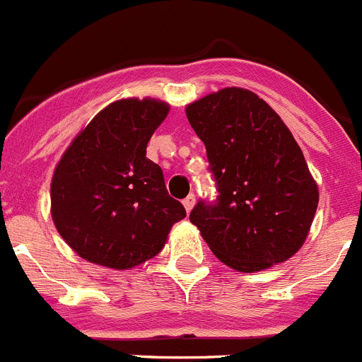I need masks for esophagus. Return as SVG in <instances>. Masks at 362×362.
I'll return each instance as SVG.
<instances>
[{
    "label": "esophagus",
    "instance_id": "obj_1",
    "mask_svg": "<svg viewBox=\"0 0 362 362\" xmlns=\"http://www.w3.org/2000/svg\"><path fill=\"white\" fill-rule=\"evenodd\" d=\"M182 204H184L185 211L191 212V211H192V207H194V204H197V197H194V194H189V197L185 198V200L182 202Z\"/></svg>",
    "mask_w": 362,
    "mask_h": 362
}]
</instances>
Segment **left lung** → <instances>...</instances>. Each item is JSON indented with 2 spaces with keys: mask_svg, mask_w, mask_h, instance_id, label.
Listing matches in <instances>:
<instances>
[{
  "mask_svg": "<svg viewBox=\"0 0 362 362\" xmlns=\"http://www.w3.org/2000/svg\"><path fill=\"white\" fill-rule=\"evenodd\" d=\"M185 114L204 141L219 192L189 216L212 253L243 273L293 257L316 214L318 185L289 128L264 100L239 87L209 94Z\"/></svg>",
  "mask_w": 362,
  "mask_h": 362,
  "instance_id": "8db88e82",
  "label": "left lung"
}]
</instances>
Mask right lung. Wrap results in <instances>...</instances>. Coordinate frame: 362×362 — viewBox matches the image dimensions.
<instances>
[{
  "mask_svg": "<svg viewBox=\"0 0 362 362\" xmlns=\"http://www.w3.org/2000/svg\"><path fill=\"white\" fill-rule=\"evenodd\" d=\"M170 107L119 100L71 143L52 180V216L64 241L86 261L128 269L155 257L184 205L170 197L146 146Z\"/></svg>",
  "mask_w": 362,
  "mask_h": 362,
  "instance_id": "obj_1",
  "label": "right lung"
}]
</instances>
